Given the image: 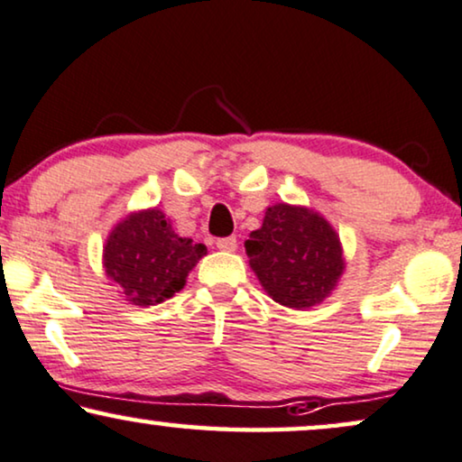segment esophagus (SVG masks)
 I'll return each instance as SVG.
<instances>
[{
	"label": "esophagus",
	"instance_id": "1",
	"mask_svg": "<svg viewBox=\"0 0 462 462\" xmlns=\"http://www.w3.org/2000/svg\"><path fill=\"white\" fill-rule=\"evenodd\" d=\"M236 247H238L236 236H226V238H219V241H217L219 251H227V254H232V251H236Z\"/></svg>",
	"mask_w": 462,
	"mask_h": 462
}]
</instances>
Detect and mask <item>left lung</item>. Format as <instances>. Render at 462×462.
Instances as JSON below:
<instances>
[{"mask_svg": "<svg viewBox=\"0 0 462 462\" xmlns=\"http://www.w3.org/2000/svg\"><path fill=\"white\" fill-rule=\"evenodd\" d=\"M245 247L263 291L293 310L328 300L346 270L336 227L302 205L268 207L262 227L251 232Z\"/></svg>", "mask_w": 462, "mask_h": 462, "instance_id": "8db88e82", "label": "left lung"}]
</instances>
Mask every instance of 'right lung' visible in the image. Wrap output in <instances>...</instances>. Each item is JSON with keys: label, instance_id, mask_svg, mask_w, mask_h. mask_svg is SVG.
Here are the masks:
<instances>
[{"label": "right lung", "instance_id": "right-lung-1", "mask_svg": "<svg viewBox=\"0 0 462 462\" xmlns=\"http://www.w3.org/2000/svg\"><path fill=\"white\" fill-rule=\"evenodd\" d=\"M205 255V245L175 235L167 215L150 207L112 227L103 245V268L128 304L156 306L181 291Z\"/></svg>", "mask_w": 462, "mask_h": 462}]
</instances>
